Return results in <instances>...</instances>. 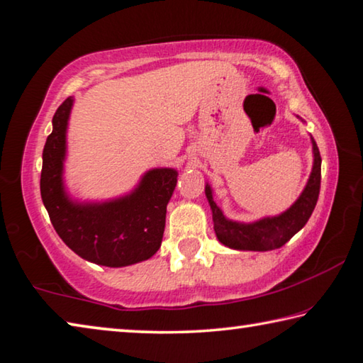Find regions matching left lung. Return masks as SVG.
<instances>
[{
  "mask_svg": "<svg viewBox=\"0 0 363 363\" xmlns=\"http://www.w3.org/2000/svg\"><path fill=\"white\" fill-rule=\"evenodd\" d=\"M312 145L315 159H313V169L307 186L299 199L278 217L264 218V220L251 225L227 220L213 201L211 188L206 186V196L212 209L213 230L222 245L240 249V251H272V249L286 245L291 238L304 227L317 206L320 182H322V157H320L318 146L313 138Z\"/></svg>",
  "mask_w": 363,
  "mask_h": 363,
  "instance_id": "left-lung-1",
  "label": "left lung"
}]
</instances>
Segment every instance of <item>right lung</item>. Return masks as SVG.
I'll return each instance as SVG.
<instances>
[{"mask_svg":"<svg viewBox=\"0 0 363 363\" xmlns=\"http://www.w3.org/2000/svg\"><path fill=\"white\" fill-rule=\"evenodd\" d=\"M70 108L72 98L57 108L43 150L40 191L52 227L75 254L94 264L123 267L152 257L162 242L178 174L154 169L127 198L94 206L70 203L61 180Z\"/></svg>","mask_w":363,"mask_h":363,"instance_id":"1","label":"right lung"}]
</instances>
